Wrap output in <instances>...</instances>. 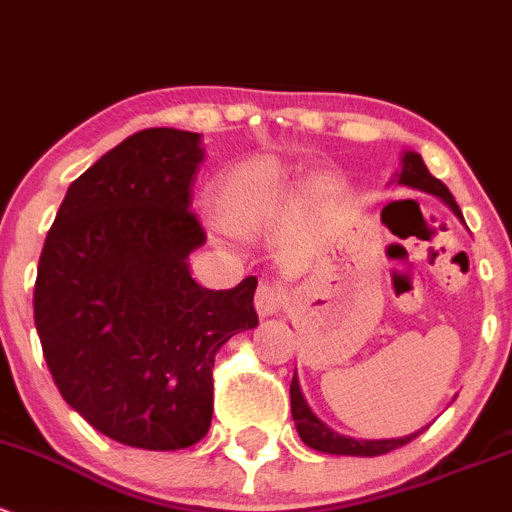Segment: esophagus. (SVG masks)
Segmentation results:
<instances>
[{"label": "esophagus", "instance_id": "esophagus-1", "mask_svg": "<svg viewBox=\"0 0 512 512\" xmlns=\"http://www.w3.org/2000/svg\"><path fill=\"white\" fill-rule=\"evenodd\" d=\"M254 303L261 318H271V315H278L283 310V305H286V295H283L281 288L273 286V283H261V286L256 288Z\"/></svg>", "mask_w": 512, "mask_h": 512}]
</instances>
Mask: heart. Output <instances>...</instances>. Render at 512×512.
Listing matches in <instances>:
<instances>
[{
	"label": "heart",
	"instance_id": "1",
	"mask_svg": "<svg viewBox=\"0 0 512 512\" xmlns=\"http://www.w3.org/2000/svg\"><path fill=\"white\" fill-rule=\"evenodd\" d=\"M291 192V175L276 157H254L229 167L209 187L221 224L249 234L266 224Z\"/></svg>",
	"mask_w": 512,
	"mask_h": 512
}]
</instances>
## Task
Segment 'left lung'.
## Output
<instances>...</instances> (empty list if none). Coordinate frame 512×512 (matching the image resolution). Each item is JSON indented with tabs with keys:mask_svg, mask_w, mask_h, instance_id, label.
Masks as SVG:
<instances>
[{
	"mask_svg": "<svg viewBox=\"0 0 512 512\" xmlns=\"http://www.w3.org/2000/svg\"><path fill=\"white\" fill-rule=\"evenodd\" d=\"M392 182L404 184V187H412V189H421V192L426 194H434V197H439L441 202H444L446 207H449L451 212L463 221L461 209H458L456 199H453L449 187L426 170L419 152L414 150L402 152V162H399V170H394ZM463 224H466V221H463ZM291 412H293L295 429H298V436L303 439V444L315 451L335 453V456H382V453H389L399 449V446L409 444V441L416 439V436L426 429L424 426V429L414 431V434L397 436V439H355V436L337 434V431L330 429L323 419H318L313 409H310V404L305 402L303 389H300V382H298V374H293V382H291Z\"/></svg>",
	"mask_w": 512,
	"mask_h": 512,
	"instance_id": "left-lung-1",
	"label": "left lung"
}]
</instances>
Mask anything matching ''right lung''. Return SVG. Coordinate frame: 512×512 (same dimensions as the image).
<instances>
[{"mask_svg": "<svg viewBox=\"0 0 512 512\" xmlns=\"http://www.w3.org/2000/svg\"><path fill=\"white\" fill-rule=\"evenodd\" d=\"M202 135L150 128L71 182L44 241L34 323L61 397L118 444L204 439L214 355L258 325L256 276L209 291L189 273L207 241L192 207Z\"/></svg>", "mask_w": 512, "mask_h": 512, "instance_id": "1", "label": "right lung"}]
</instances>
